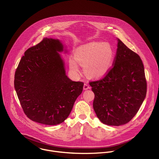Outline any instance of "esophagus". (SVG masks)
Here are the masks:
<instances>
[{"mask_svg":"<svg viewBox=\"0 0 159 159\" xmlns=\"http://www.w3.org/2000/svg\"><path fill=\"white\" fill-rule=\"evenodd\" d=\"M89 88H90L89 86L87 83H84V86H83V89H84V90H87V89H89Z\"/></svg>","mask_w":159,"mask_h":159,"instance_id":"34e87169","label":"esophagus"}]
</instances>
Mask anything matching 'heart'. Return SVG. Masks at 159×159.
<instances>
[{
    "label": "heart",
    "instance_id": "1",
    "mask_svg": "<svg viewBox=\"0 0 159 159\" xmlns=\"http://www.w3.org/2000/svg\"><path fill=\"white\" fill-rule=\"evenodd\" d=\"M114 60V50L109 43L92 42L78 47L75 52V58H70L68 63L74 73H80L79 63L84 67V71L89 77L99 79L110 71Z\"/></svg>",
    "mask_w": 159,
    "mask_h": 159
}]
</instances>
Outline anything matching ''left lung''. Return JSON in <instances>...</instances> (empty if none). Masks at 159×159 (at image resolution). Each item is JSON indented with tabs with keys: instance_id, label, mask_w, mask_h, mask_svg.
I'll use <instances>...</instances> for the list:
<instances>
[{
	"instance_id": "obj_1",
	"label": "left lung",
	"mask_w": 159,
	"mask_h": 159,
	"mask_svg": "<svg viewBox=\"0 0 159 159\" xmlns=\"http://www.w3.org/2000/svg\"><path fill=\"white\" fill-rule=\"evenodd\" d=\"M114 66L102 80L90 82L93 109L104 124L119 126L129 122L144 101L147 83L140 57L117 39Z\"/></svg>"
}]
</instances>
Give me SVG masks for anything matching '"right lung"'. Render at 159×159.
Listing matches in <instances>:
<instances>
[{
  "instance_id": "1",
  "label": "right lung",
  "mask_w": 159,
  "mask_h": 159,
  "mask_svg": "<svg viewBox=\"0 0 159 159\" xmlns=\"http://www.w3.org/2000/svg\"><path fill=\"white\" fill-rule=\"evenodd\" d=\"M63 52L68 51L60 40L45 38L29 48L19 64L14 87L25 114L33 121L62 123L83 91L84 83L66 75Z\"/></svg>"
}]
</instances>
